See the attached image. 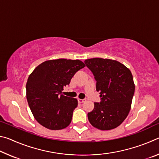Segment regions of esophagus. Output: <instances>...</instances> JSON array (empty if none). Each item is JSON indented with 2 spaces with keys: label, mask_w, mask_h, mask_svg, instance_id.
Returning <instances> with one entry per match:
<instances>
[{
  "label": "esophagus",
  "mask_w": 159,
  "mask_h": 159,
  "mask_svg": "<svg viewBox=\"0 0 159 159\" xmlns=\"http://www.w3.org/2000/svg\"><path fill=\"white\" fill-rule=\"evenodd\" d=\"M78 101H79V103L81 104V103H83V102L86 101V99H78Z\"/></svg>",
  "instance_id": "esophagus-1"
}]
</instances>
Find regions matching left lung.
<instances>
[{"label":"left lung","mask_w":159,"mask_h":159,"mask_svg":"<svg viewBox=\"0 0 159 159\" xmlns=\"http://www.w3.org/2000/svg\"><path fill=\"white\" fill-rule=\"evenodd\" d=\"M97 80L96 90L101 102H95L88 120L101 130L116 128L128 116L134 93V83L130 69L119 61L103 58L85 60Z\"/></svg>","instance_id":"left-lung-1"}]
</instances>
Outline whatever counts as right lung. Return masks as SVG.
Segmentation results:
<instances>
[{
	"instance_id": "add662e5",
	"label": "right lung",
	"mask_w": 159,
	"mask_h": 159,
	"mask_svg": "<svg viewBox=\"0 0 159 159\" xmlns=\"http://www.w3.org/2000/svg\"><path fill=\"white\" fill-rule=\"evenodd\" d=\"M84 66L79 60H51L39 64L29 75L26 99L35 119L41 125L56 130L70 124L78 100L64 96L62 90Z\"/></svg>"
}]
</instances>
